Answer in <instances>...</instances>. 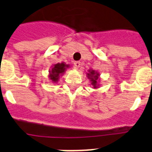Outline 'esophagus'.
<instances>
[{
    "mask_svg": "<svg viewBox=\"0 0 152 152\" xmlns=\"http://www.w3.org/2000/svg\"><path fill=\"white\" fill-rule=\"evenodd\" d=\"M74 66L76 69H79L81 66V62L80 61H75L74 62Z\"/></svg>",
    "mask_w": 152,
    "mask_h": 152,
    "instance_id": "1",
    "label": "esophagus"
}]
</instances>
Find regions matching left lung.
I'll list each match as a JSON object with an SVG mask.
<instances>
[{
    "instance_id": "left-lung-1",
    "label": "left lung",
    "mask_w": 152,
    "mask_h": 152,
    "mask_svg": "<svg viewBox=\"0 0 152 152\" xmlns=\"http://www.w3.org/2000/svg\"><path fill=\"white\" fill-rule=\"evenodd\" d=\"M90 73H88V76L91 77V80L92 81V84L95 87L96 83H97V80L98 78V73L94 72V71H89Z\"/></svg>"
}]
</instances>
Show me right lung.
<instances>
[{
  "instance_id": "1",
  "label": "right lung",
  "mask_w": 152,
  "mask_h": 152,
  "mask_svg": "<svg viewBox=\"0 0 152 152\" xmlns=\"http://www.w3.org/2000/svg\"><path fill=\"white\" fill-rule=\"evenodd\" d=\"M69 65H65L64 63H58L52 68V69L50 71V80H52V81L56 82L58 79L59 75L64 72L65 70V68L68 67Z\"/></svg>"
}]
</instances>
